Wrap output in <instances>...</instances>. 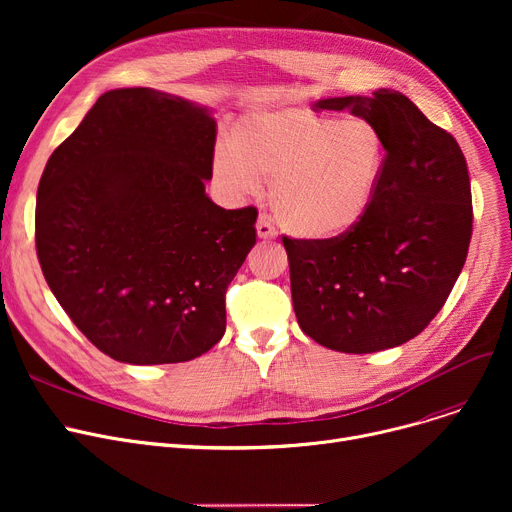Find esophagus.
Wrapping results in <instances>:
<instances>
[{"mask_svg":"<svg viewBox=\"0 0 512 512\" xmlns=\"http://www.w3.org/2000/svg\"><path fill=\"white\" fill-rule=\"evenodd\" d=\"M276 228L272 226V222H270V218H265V215H259V220H257V236L261 238V240H274L276 238Z\"/></svg>","mask_w":512,"mask_h":512,"instance_id":"obj_1","label":"esophagus"}]
</instances>
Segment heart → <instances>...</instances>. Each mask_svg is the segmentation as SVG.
Listing matches in <instances>:
<instances>
[{
	"label": "heart",
	"instance_id": "obj_1",
	"mask_svg": "<svg viewBox=\"0 0 512 512\" xmlns=\"http://www.w3.org/2000/svg\"><path fill=\"white\" fill-rule=\"evenodd\" d=\"M390 159L382 130L369 120H344L301 105L242 118L234 141L222 139L211 157L215 186L232 199L272 184L280 224L305 240L353 232L371 211Z\"/></svg>",
	"mask_w": 512,
	"mask_h": 512
}]
</instances>
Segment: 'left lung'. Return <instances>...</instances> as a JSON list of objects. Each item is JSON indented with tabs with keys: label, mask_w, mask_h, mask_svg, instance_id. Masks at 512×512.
<instances>
[{
	"label": "left lung",
	"mask_w": 512,
	"mask_h": 512,
	"mask_svg": "<svg viewBox=\"0 0 512 512\" xmlns=\"http://www.w3.org/2000/svg\"><path fill=\"white\" fill-rule=\"evenodd\" d=\"M378 126L388 170L367 218L334 240L284 236L301 330L338 353H378L432 321L459 278L473 207L465 155L402 93L378 89L315 101Z\"/></svg>",
	"instance_id": "8db88e82"
}]
</instances>
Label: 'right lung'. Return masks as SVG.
Listing matches in <instances>:
<instances>
[{
	"instance_id": "1",
	"label": "right lung",
	"mask_w": 512,
	"mask_h": 512,
	"mask_svg": "<svg viewBox=\"0 0 512 512\" xmlns=\"http://www.w3.org/2000/svg\"><path fill=\"white\" fill-rule=\"evenodd\" d=\"M215 134L207 105L114 89L47 159L35 213L43 276L120 363L191 361L226 332L224 294L255 245L257 209L207 197Z\"/></svg>"
}]
</instances>
